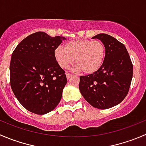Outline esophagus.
Wrapping results in <instances>:
<instances>
[{"instance_id":"34e87169","label":"esophagus","mask_w":146,"mask_h":146,"mask_svg":"<svg viewBox=\"0 0 146 146\" xmlns=\"http://www.w3.org/2000/svg\"><path fill=\"white\" fill-rule=\"evenodd\" d=\"M72 76H73V75L70 74V73H66V77H67L68 79H69L70 77H72Z\"/></svg>"}]
</instances>
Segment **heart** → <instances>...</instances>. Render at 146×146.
<instances>
[{
	"instance_id": "1",
	"label": "heart",
	"mask_w": 146,
	"mask_h": 146,
	"mask_svg": "<svg viewBox=\"0 0 146 146\" xmlns=\"http://www.w3.org/2000/svg\"><path fill=\"white\" fill-rule=\"evenodd\" d=\"M54 56L62 68H68L76 63V70L86 74H92L100 68L106 57V48L100 40L77 39L65 44V48L59 46Z\"/></svg>"
}]
</instances>
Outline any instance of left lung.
<instances>
[{
    "label": "left lung",
    "instance_id": "1",
    "mask_svg": "<svg viewBox=\"0 0 146 146\" xmlns=\"http://www.w3.org/2000/svg\"><path fill=\"white\" fill-rule=\"evenodd\" d=\"M104 44L106 57L98 71L80 76L79 90L93 107L108 109L119 104L127 96L133 78V64L125 46L108 34L92 38Z\"/></svg>",
    "mask_w": 146,
    "mask_h": 146
}]
</instances>
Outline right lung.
<instances>
[{
  "mask_svg": "<svg viewBox=\"0 0 146 146\" xmlns=\"http://www.w3.org/2000/svg\"><path fill=\"white\" fill-rule=\"evenodd\" d=\"M64 39L36 32L24 38L13 52L11 87L20 103L30 112L48 113L61 99L67 78L54 52Z\"/></svg>",
  "mask_w": 146,
  "mask_h": 146,
  "instance_id": "right-lung-1",
  "label": "right lung"
}]
</instances>
